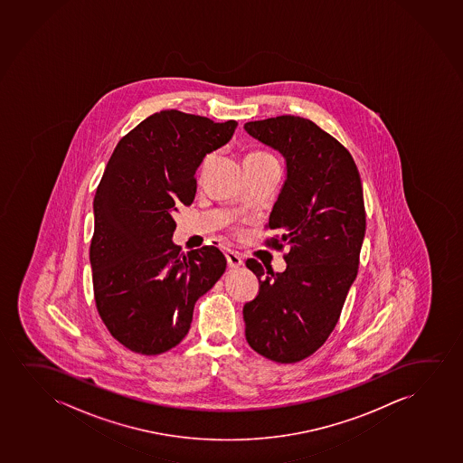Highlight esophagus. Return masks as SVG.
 I'll return each instance as SVG.
<instances>
[{
    "mask_svg": "<svg viewBox=\"0 0 463 463\" xmlns=\"http://www.w3.org/2000/svg\"><path fill=\"white\" fill-rule=\"evenodd\" d=\"M225 257H227V263H229L230 269H236V268L242 266V259H241L238 253L233 252V250H227Z\"/></svg>",
    "mask_w": 463,
    "mask_h": 463,
    "instance_id": "1",
    "label": "esophagus"
}]
</instances>
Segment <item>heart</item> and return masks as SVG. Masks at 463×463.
<instances>
[{
    "label": "heart",
    "instance_id": "b5f03b06",
    "mask_svg": "<svg viewBox=\"0 0 463 463\" xmlns=\"http://www.w3.org/2000/svg\"><path fill=\"white\" fill-rule=\"evenodd\" d=\"M253 155H259V156H268V155H265V153H253Z\"/></svg>",
    "mask_w": 463,
    "mask_h": 463
}]
</instances>
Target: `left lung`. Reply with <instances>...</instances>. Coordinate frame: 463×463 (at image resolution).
I'll return each instance as SVG.
<instances>
[{"label":"left lung","mask_w":463,"mask_h":463,"mask_svg":"<svg viewBox=\"0 0 463 463\" xmlns=\"http://www.w3.org/2000/svg\"><path fill=\"white\" fill-rule=\"evenodd\" d=\"M244 130L284 157L269 229L280 233L272 246L290 247L284 272L247 260L260 291L242 308L246 339L265 358L298 363L333 333L358 276L363 185L352 155L310 119L282 115L246 123Z\"/></svg>","instance_id":"left-lung-1"}]
</instances>
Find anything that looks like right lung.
<instances>
[{
  "label": "right lung",
  "instance_id": "right-lung-1",
  "mask_svg": "<svg viewBox=\"0 0 463 463\" xmlns=\"http://www.w3.org/2000/svg\"><path fill=\"white\" fill-rule=\"evenodd\" d=\"M236 126L159 111L119 140L105 166L93 202L94 298L107 329L132 352L178 345L198 298L225 272L217 247L181 252L173 214L194 202L198 166L230 142Z\"/></svg>",
  "mask_w": 463,
  "mask_h": 463
}]
</instances>
